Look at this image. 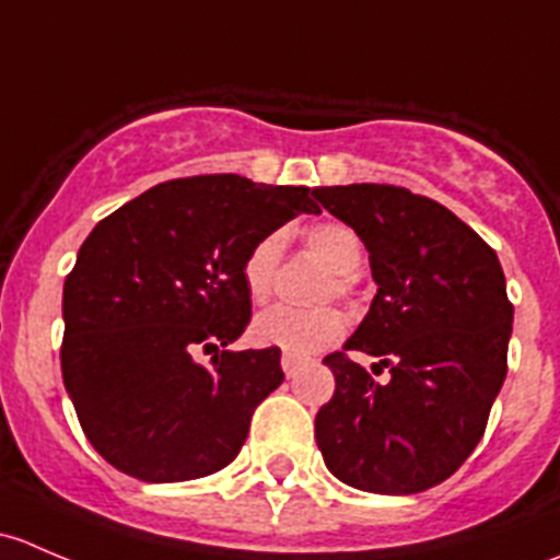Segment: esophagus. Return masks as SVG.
I'll return each mask as SVG.
<instances>
[{"instance_id": "34e87169", "label": "esophagus", "mask_w": 560, "mask_h": 560, "mask_svg": "<svg viewBox=\"0 0 560 560\" xmlns=\"http://www.w3.org/2000/svg\"><path fill=\"white\" fill-rule=\"evenodd\" d=\"M301 365H303V358H295V354H284V358H281V369H284L287 376H295Z\"/></svg>"}]
</instances>
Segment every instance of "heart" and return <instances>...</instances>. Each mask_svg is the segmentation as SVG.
I'll return each instance as SVG.
<instances>
[{
	"label": "heart",
	"instance_id": "b5f03b06",
	"mask_svg": "<svg viewBox=\"0 0 560 560\" xmlns=\"http://www.w3.org/2000/svg\"><path fill=\"white\" fill-rule=\"evenodd\" d=\"M306 244L312 252L319 254L332 270V284L327 292L347 295L352 290V276L358 273L365 259V248L360 235L349 224L327 219L316 222L306 230ZM287 235L281 230L262 235L252 248H248L241 279L254 303L268 301L273 290L276 270H279L281 257H284ZM347 330V319L338 308H316V312H301L290 306L265 308L254 316L252 322V341L259 347H276L284 354L306 358V354L319 352L330 347Z\"/></svg>",
	"mask_w": 560,
	"mask_h": 560
}]
</instances>
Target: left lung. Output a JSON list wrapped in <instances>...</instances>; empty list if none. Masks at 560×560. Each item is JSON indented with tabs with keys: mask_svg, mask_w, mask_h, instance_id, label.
I'll use <instances>...</instances> for the list:
<instances>
[{
	"mask_svg": "<svg viewBox=\"0 0 560 560\" xmlns=\"http://www.w3.org/2000/svg\"><path fill=\"white\" fill-rule=\"evenodd\" d=\"M322 208L369 248L376 295L343 349L389 371L385 385L343 352L316 411L325 466L349 488L422 493L453 477L506 380L512 308L495 252L453 211L387 184L316 186Z\"/></svg>",
	"mask_w": 560,
	"mask_h": 560,
	"instance_id": "left-lung-1",
	"label": "left lung"
}]
</instances>
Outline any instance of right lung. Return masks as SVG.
<instances>
[{
	"label": "right lung",
	"instance_id": "obj_1",
	"mask_svg": "<svg viewBox=\"0 0 560 560\" xmlns=\"http://www.w3.org/2000/svg\"><path fill=\"white\" fill-rule=\"evenodd\" d=\"M308 186L195 175L151 186L89 233L65 281L61 376L92 447L143 482L219 471L284 382L281 352L233 343L252 319L248 248L298 213ZM197 348L218 352L211 366Z\"/></svg>",
	"mask_w": 560,
	"mask_h": 560
}]
</instances>
